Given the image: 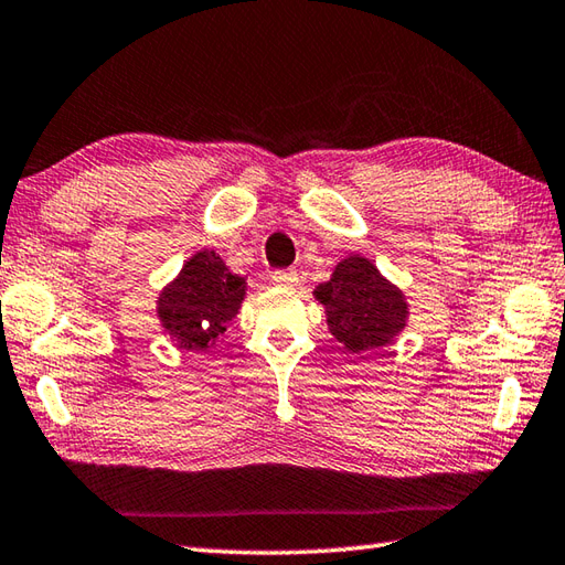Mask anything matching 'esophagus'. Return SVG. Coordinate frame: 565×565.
I'll list each match as a JSON object with an SVG mask.
<instances>
[{"instance_id":"esophagus-1","label":"esophagus","mask_w":565,"mask_h":565,"mask_svg":"<svg viewBox=\"0 0 565 565\" xmlns=\"http://www.w3.org/2000/svg\"><path fill=\"white\" fill-rule=\"evenodd\" d=\"M271 281L276 286H284V289H294V286L298 284V271L296 269H279L271 274Z\"/></svg>"}]
</instances>
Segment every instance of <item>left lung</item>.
<instances>
[{
  "mask_svg": "<svg viewBox=\"0 0 565 565\" xmlns=\"http://www.w3.org/2000/svg\"><path fill=\"white\" fill-rule=\"evenodd\" d=\"M313 296L326 308L328 330L350 352L386 348L406 328L404 291L362 254L338 262L330 279L316 286Z\"/></svg>",
  "mask_w": 565,
  "mask_h": 565,
  "instance_id": "8db88e82",
  "label": "left lung"
}]
</instances>
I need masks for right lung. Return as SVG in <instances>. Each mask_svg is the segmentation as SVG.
Wrapping results in <instances>:
<instances>
[{"mask_svg":"<svg viewBox=\"0 0 565 565\" xmlns=\"http://www.w3.org/2000/svg\"><path fill=\"white\" fill-rule=\"evenodd\" d=\"M245 276L232 274L215 249L195 252L157 298L163 333L183 350H210L239 313Z\"/></svg>","mask_w":565,"mask_h":565,"instance_id":"right-lung-1","label":"right lung"}]
</instances>
